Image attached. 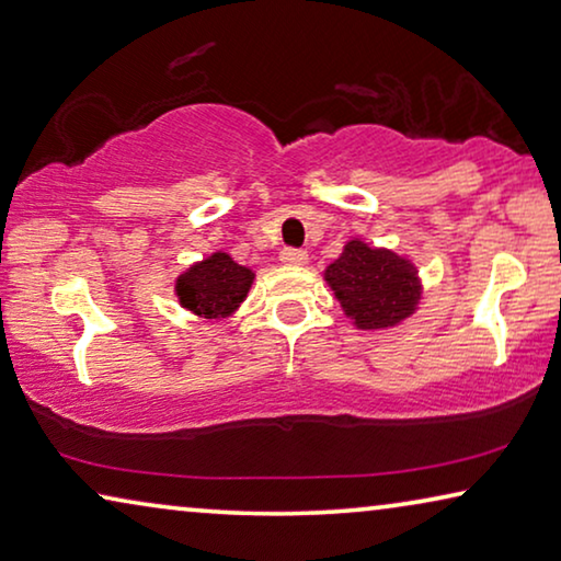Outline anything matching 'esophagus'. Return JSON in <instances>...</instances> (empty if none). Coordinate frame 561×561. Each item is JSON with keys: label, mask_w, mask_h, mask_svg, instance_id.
<instances>
[{"label": "esophagus", "mask_w": 561, "mask_h": 561, "mask_svg": "<svg viewBox=\"0 0 561 561\" xmlns=\"http://www.w3.org/2000/svg\"><path fill=\"white\" fill-rule=\"evenodd\" d=\"M279 259H282V264H287V266H305L309 256H307V252H302V249H284Z\"/></svg>", "instance_id": "obj_1"}]
</instances>
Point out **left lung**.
Wrapping results in <instances>:
<instances>
[{"instance_id": "obj_1", "label": "left lung", "mask_w": 561, "mask_h": 561, "mask_svg": "<svg viewBox=\"0 0 561 561\" xmlns=\"http://www.w3.org/2000/svg\"><path fill=\"white\" fill-rule=\"evenodd\" d=\"M324 282L357 330L396 328L415 314L423 299V284L411 259L363 239L347 241L324 270Z\"/></svg>"}]
</instances>
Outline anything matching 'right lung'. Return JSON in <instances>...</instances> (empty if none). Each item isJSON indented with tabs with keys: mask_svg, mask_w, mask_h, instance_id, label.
<instances>
[{
	"mask_svg": "<svg viewBox=\"0 0 561 561\" xmlns=\"http://www.w3.org/2000/svg\"><path fill=\"white\" fill-rule=\"evenodd\" d=\"M256 274L249 266L233 262L227 252L191 264L175 277L179 305L204 320H227L244 302Z\"/></svg>",
	"mask_w": 561,
	"mask_h": 561,
	"instance_id": "obj_1",
	"label": "right lung"
}]
</instances>
